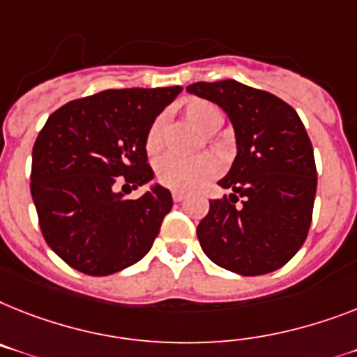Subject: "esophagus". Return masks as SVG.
Instances as JSON below:
<instances>
[{
    "label": "esophagus",
    "instance_id": "esophagus-1",
    "mask_svg": "<svg viewBox=\"0 0 357 357\" xmlns=\"http://www.w3.org/2000/svg\"><path fill=\"white\" fill-rule=\"evenodd\" d=\"M184 199L185 193H182V191H173V200H175V202H182Z\"/></svg>",
    "mask_w": 357,
    "mask_h": 357
}]
</instances>
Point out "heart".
I'll use <instances>...</instances> for the list:
<instances>
[{"label":"heart","instance_id":"1","mask_svg":"<svg viewBox=\"0 0 357 357\" xmlns=\"http://www.w3.org/2000/svg\"><path fill=\"white\" fill-rule=\"evenodd\" d=\"M185 120L195 126L202 132H215L222 126V111H220L213 102L204 98H191L184 105ZM164 131H166V119L157 116L147 129L146 135V151L149 155H155L164 146ZM219 160L211 155H200L193 158H181V157H164L157 162L155 173L157 181L162 185H166L173 191H193L211 181L219 173Z\"/></svg>","mask_w":357,"mask_h":357}]
</instances>
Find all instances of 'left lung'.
<instances>
[{
  "label": "left lung",
  "instance_id": "8db88e82",
  "mask_svg": "<svg viewBox=\"0 0 357 357\" xmlns=\"http://www.w3.org/2000/svg\"><path fill=\"white\" fill-rule=\"evenodd\" d=\"M188 93L225 109L237 140L231 169L219 181L231 193L210 200L197 226L200 246L238 275L284 266L308 235L317 188L314 149L299 114L275 94L235 79L197 82Z\"/></svg>",
  "mask_w": 357,
  "mask_h": 357
}]
</instances>
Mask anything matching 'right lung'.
Masks as SVG:
<instances>
[{
	"instance_id": "add662e5",
	"label": "right lung",
	"mask_w": 357,
	"mask_h": 357,
	"mask_svg": "<svg viewBox=\"0 0 357 357\" xmlns=\"http://www.w3.org/2000/svg\"><path fill=\"white\" fill-rule=\"evenodd\" d=\"M182 87L107 89L49 116L32 147L31 193L43 238L78 272L109 275L138 263L172 211L169 190L153 185L146 135ZM123 185V191L118 188Z\"/></svg>"
}]
</instances>
